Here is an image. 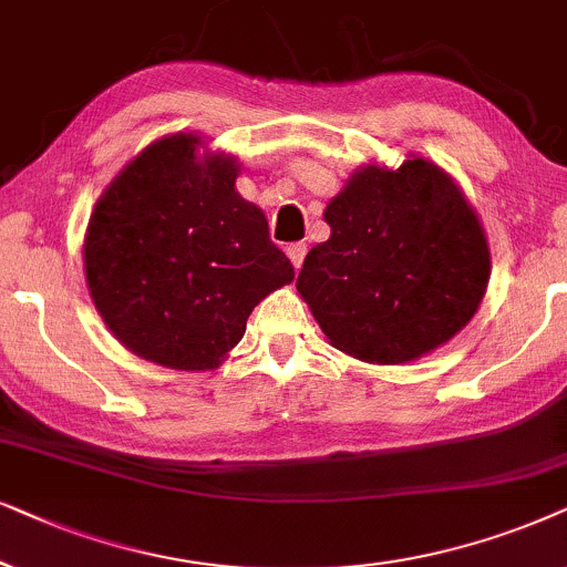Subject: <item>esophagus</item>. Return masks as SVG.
Returning a JSON list of instances; mask_svg holds the SVG:
<instances>
[{"label":"esophagus","mask_w":567,"mask_h":567,"mask_svg":"<svg viewBox=\"0 0 567 567\" xmlns=\"http://www.w3.org/2000/svg\"><path fill=\"white\" fill-rule=\"evenodd\" d=\"M306 244H290L288 246V256H290V261H292V267L296 269H300L303 267V259H306Z\"/></svg>","instance_id":"34e87169"}]
</instances>
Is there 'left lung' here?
I'll return each mask as SVG.
<instances>
[{
  "label": "left lung",
  "mask_w": 567,
  "mask_h": 567,
  "mask_svg": "<svg viewBox=\"0 0 567 567\" xmlns=\"http://www.w3.org/2000/svg\"><path fill=\"white\" fill-rule=\"evenodd\" d=\"M331 236L296 288L331 347L373 365L420 360L456 337L485 298L489 246L462 186L410 155L368 163L323 209Z\"/></svg>",
  "instance_id": "obj_1"
}]
</instances>
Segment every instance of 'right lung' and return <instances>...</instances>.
Wrapping results in <instances>:
<instances>
[{
	"label": "right lung",
	"instance_id": "obj_1",
	"mask_svg": "<svg viewBox=\"0 0 567 567\" xmlns=\"http://www.w3.org/2000/svg\"><path fill=\"white\" fill-rule=\"evenodd\" d=\"M240 163L196 132L155 140L97 196L82 261L95 311L126 350L213 371L296 271L236 192Z\"/></svg>",
	"mask_w": 567,
	"mask_h": 567
}]
</instances>
